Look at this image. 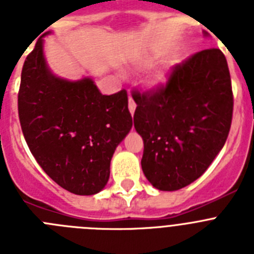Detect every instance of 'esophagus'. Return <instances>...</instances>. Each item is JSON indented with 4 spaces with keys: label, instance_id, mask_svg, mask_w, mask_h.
<instances>
[{
    "label": "esophagus",
    "instance_id": "obj_1",
    "mask_svg": "<svg viewBox=\"0 0 254 254\" xmlns=\"http://www.w3.org/2000/svg\"><path fill=\"white\" fill-rule=\"evenodd\" d=\"M128 109L129 112H131V114H133L134 109H136V103H134V100L131 98V94H129L128 96Z\"/></svg>",
    "mask_w": 254,
    "mask_h": 254
}]
</instances>
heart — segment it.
<instances>
[{
	"label": "heart",
	"instance_id": "heart-1",
	"mask_svg": "<svg viewBox=\"0 0 254 254\" xmlns=\"http://www.w3.org/2000/svg\"><path fill=\"white\" fill-rule=\"evenodd\" d=\"M161 80H163V76H155V82H160Z\"/></svg>",
	"mask_w": 254,
	"mask_h": 254
}]
</instances>
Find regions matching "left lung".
Wrapping results in <instances>:
<instances>
[{"instance_id":"left-lung-1","label":"left lung","mask_w":254,"mask_h":254,"mask_svg":"<svg viewBox=\"0 0 254 254\" xmlns=\"http://www.w3.org/2000/svg\"><path fill=\"white\" fill-rule=\"evenodd\" d=\"M133 123L143 140L141 167L160 190H177L202 176L228 138L232 80L220 49L197 52L173 66L167 81L132 90Z\"/></svg>"}]
</instances>
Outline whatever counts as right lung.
I'll return each instance as SVG.
<instances>
[{
    "mask_svg": "<svg viewBox=\"0 0 254 254\" xmlns=\"http://www.w3.org/2000/svg\"><path fill=\"white\" fill-rule=\"evenodd\" d=\"M17 109L31 154L58 186L81 196L104 188L114 150L132 127L125 89L103 95L90 78L56 77L39 38L22 66Z\"/></svg>",
    "mask_w": 254,
    "mask_h": 254,
    "instance_id": "obj_1",
    "label": "right lung"
}]
</instances>
